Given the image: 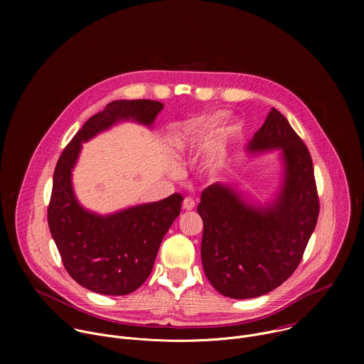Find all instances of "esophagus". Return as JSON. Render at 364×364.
<instances>
[{
    "instance_id": "esophagus-1",
    "label": "esophagus",
    "mask_w": 364,
    "mask_h": 364,
    "mask_svg": "<svg viewBox=\"0 0 364 364\" xmlns=\"http://www.w3.org/2000/svg\"><path fill=\"white\" fill-rule=\"evenodd\" d=\"M194 205H196V203H194V200L191 197H186L184 198V201H183V209L184 210H193Z\"/></svg>"
}]
</instances>
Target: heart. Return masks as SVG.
Segmentation results:
<instances>
[{"instance_id":"1","label":"heart","mask_w":364,"mask_h":364,"mask_svg":"<svg viewBox=\"0 0 364 364\" xmlns=\"http://www.w3.org/2000/svg\"><path fill=\"white\" fill-rule=\"evenodd\" d=\"M223 119H225V114H223V112H219V114L210 115V117H207L205 119L200 121V122L197 124V127H201V128H213V127H218L219 124H222Z\"/></svg>"}]
</instances>
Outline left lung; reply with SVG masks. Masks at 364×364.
Here are the masks:
<instances>
[{
  "mask_svg": "<svg viewBox=\"0 0 364 364\" xmlns=\"http://www.w3.org/2000/svg\"><path fill=\"white\" fill-rule=\"evenodd\" d=\"M247 149H282L285 180L277 200L253 207L230 187L212 184L197 205L204 274L216 291L236 299L268 294L294 274L320 213L309 151L279 111L272 108Z\"/></svg>",
  "mask_w": 364,
  "mask_h": 364,
  "instance_id": "1",
  "label": "left lung"
}]
</instances>
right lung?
I'll use <instances>...</instances> for the list:
<instances>
[{
	"label": "right lung",
	"mask_w": 364,
	"mask_h": 364,
	"mask_svg": "<svg viewBox=\"0 0 364 364\" xmlns=\"http://www.w3.org/2000/svg\"><path fill=\"white\" fill-rule=\"evenodd\" d=\"M163 103L149 99L114 100L90 117L63 149L53 174L47 209L50 233L68 274L82 287L103 295H127L149 277L161 240L180 215L176 193L111 216L85 210L72 190V168L82 142L124 119L151 125Z\"/></svg>",
	"instance_id": "obj_1"
}]
</instances>
